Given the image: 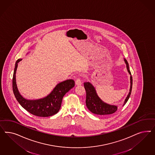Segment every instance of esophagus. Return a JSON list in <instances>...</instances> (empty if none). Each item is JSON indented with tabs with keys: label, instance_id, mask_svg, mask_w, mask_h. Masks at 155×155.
<instances>
[{
	"label": "esophagus",
	"instance_id": "obj_1",
	"mask_svg": "<svg viewBox=\"0 0 155 155\" xmlns=\"http://www.w3.org/2000/svg\"><path fill=\"white\" fill-rule=\"evenodd\" d=\"M75 84L77 86H80L81 84H82V81L80 79V78H78L77 80H75Z\"/></svg>",
	"mask_w": 155,
	"mask_h": 155
}]
</instances>
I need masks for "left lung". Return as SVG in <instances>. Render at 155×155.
Instances as JSON below:
<instances>
[{"mask_svg": "<svg viewBox=\"0 0 155 155\" xmlns=\"http://www.w3.org/2000/svg\"><path fill=\"white\" fill-rule=\"evenodd\" d=\"M124 60L127 66V71L130 76V92L128 94L126 98L124 101L123 106L127 103L128 99L131 93L132 87V77L131 71L129 69L128 63L127 60L124 58ZM84 87L86 92V104L87 108L93 114L97 115H109L117 111V107L115 105H110L109 104L104 102L99 98L97 93L95 89L93 84L89 82H84Z\"/></svg>", "mask_w": 155, "mask_h": 155, "instance_id": "8db88e82", "label": "left lung"}]
</instances>
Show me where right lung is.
Masks as SVG:
<instances>
[{"label": "right lung", "mask_w": 155, "mask_h": 155, "mask_svg": "<svg viewBox=\"0 0 155 155\" xmlns=\"http://www.w3.org/2000/svg\"><path fill=\"white\" fill-rule=\"evenodd\" d=\"M21 60L18 59L16 62L12 78V89L16 100L25 110L35 116L48 117L56 114L61 108L63 97L74 86V81L67 80L58 84L52 92L43 98L36 100L25 99L20 94L16 82L18 64Z\"/></svg>", "instance_id": "1"}]
</instances>
